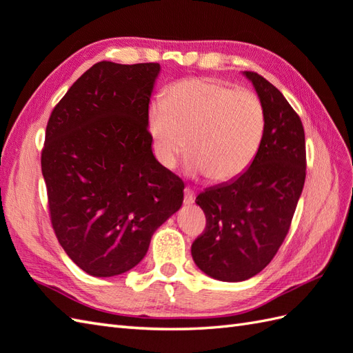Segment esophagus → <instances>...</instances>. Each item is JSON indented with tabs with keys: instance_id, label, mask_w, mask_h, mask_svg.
<instances>
[{
	"instance_id": "34e87169",
	"label": "esophagus",
	"mask_w": 353,
	"mask_h": 353,
	"mask_svg": "<svg viewBox=\"0 0 353 353\" xmlns=\"http://www.w3.org/2000/svg\"><path fill=\"white\" fill-rule=\"evenodd\" d=\"M185 204H188V206H191V204L195 201V194L192 190H190V188H185Z\"/></svg>"
}]
</instances>
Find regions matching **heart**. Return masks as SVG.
I'll use <instances>...</instances> for the list:
<instances>
[{"label": "heart", "mask_w": 353, "mask_h": 353, "mask_svg": "<svg viewBox=\"0 0 353 353\" xmlns=\"http://www.w3.org/2000/svg\"><path fill=\"white\" fill-rule=\"evenodd\" d=\"M147 128L162 167L176 168L188 145L192 174L227 182L247 171L256 158L265 111L251 90L190 78L165 90L162 105L150 110Z\"/></svg>", "instance_id": "heart-1"}]
</instances>
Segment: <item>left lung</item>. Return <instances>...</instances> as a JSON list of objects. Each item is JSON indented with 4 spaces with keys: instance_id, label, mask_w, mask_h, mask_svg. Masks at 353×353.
I'll return each mask as SVG.
<instances>
[{
    "instance_id": "left-lung-1",
    "label": "left lung",
    "mask_w": 353,
    "mask_h": 353,
    "mask_svg": "<svg viewBox=\"0 0 353 353\" xmlns=\"http://www.w3.org/2000/svg\"><path fill=\"white\" fill-rule=\"evenodd\" d=\"M265 111L256 158L241 176L195 199L206 230L191 247L204 274L237 283L263 270L289 233L305 182V134L283 93L256 72H243Z\"/></svg>"
}]
</instances>
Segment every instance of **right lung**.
Wrapping results in <instances>:
<instances>
[{
  "mask_svg": "<svg viewBox=\"0 0 353 353\" xmlns=\"http://www.w3.org/2000/svg\"><path fill=\"white\" fill-rule=\"evenodd\" d=\"M159 70L158 63H96L48 120L42 174L52 228L88 275L137 266L183 203L182 179L154 158L147 129Z\"/></svg>",
  "mask_w": 353,
  "mask_h": 353,
  "instance_id": "right-lung-1",
  "label": "right lung"
}]
</instances>
